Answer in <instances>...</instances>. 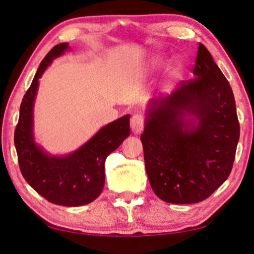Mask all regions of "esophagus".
Instances as JSON below:
<instances>
[{
	"label": "esophagus",
	"mask_w": 254,
	"mask_h": 254,
	"mask_svg": "<svg viewBox=\"0 0 254 254\" xmlns=\"http://www.w3.org/2000/svg\"><path fill=\"white\" fill-rule=\"evenodd\" d=\"M144 126V117L142 114H134L130 119V128L134 134H140Z\"/></svg>",
	"instance_id": "34e87169"
}]
</instances>
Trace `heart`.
<instances>
[{
	"label": "heart",
	"mask_w": 254,
	"mask_h": 254,
	"mask_svg": "<svg viewBox=\"0 0 254 254\" xmlns=\"http://www.w3.org/2000/svg\"><path fill=\"white\" fill-rule=\"evenodd\" d=\"M168 59L163 55H158L152 59V61L149 64L148 68L145 69V72H147L148 76H156L161 72L163 69L166 67L168 64ZM184 72V65L182 62H176L175 64L171 65V68L169 69L168 76H166V85H172L175 84L176 82H178L180 77L183 76Z\"/></svg>",
	"instance_id": "1"
}]
</instances>
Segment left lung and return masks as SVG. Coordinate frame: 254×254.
I'll return each instance as SVG.
<instances>
[{"label":"left lung","instance_id":"1","mask_svg":"<svg viewBox=\"0 0 254 254\" xmlns=\"http://www.w3.org/2000/svg\"><path fill=\"white\" fill-rule=\"evenodd\" d=\"M193 75L145 110V171L156 195L169 203H196L213 194L230 175L239 140L232 89L202 44Z\"/></svg>","mask_w":254,"mask_h":254}]
</instances>
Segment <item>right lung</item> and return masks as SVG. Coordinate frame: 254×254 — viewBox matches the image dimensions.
I'll return each mask as SVG.
<instances>
[{
  "label": "right lung",
  "instance_id": "right-lung-1",
  "mask_svg": "<svg viewBox=\"0 0 254 254\" xmlns=\"http://www.w3.org/2000/svg\"><path fill=\"white\" fill-rule=\"evenodd\" d=\"M69 50L68 43L59 44L41 61L20 104L15 147L20 172L36 192L52 203L78 207L92 202L103 192L106 157L129 136L130 116L126 114L105 125L70 154L52 155L37 143L33 131V107L39 78L54 59Z\"/></svg>",
  "mask_w": 254,
  "mask_h": 254
}]
</instances>
